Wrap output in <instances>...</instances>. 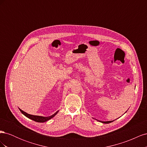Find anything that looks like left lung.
Segmentation results:
<instances>
[{
    "mask_svg": "<svg viewBox=\"0 0 147 147\" xmlns=\"http://www.w3.org/2000/svg\"><path fill=\"white\" fill-rule=\"evenodd\" d=\"M125 112V113H126ZM97 121H99V122H101V123H105V124H108V123H112V122H113V121H115V120H113V121H99V120H97V119H96Z\"/></svg>",
    "mask_w": 147,
    "mask_h": 147,
    "instance_id": "8db88e82",
    "label": "left lung"
}]
</instances>
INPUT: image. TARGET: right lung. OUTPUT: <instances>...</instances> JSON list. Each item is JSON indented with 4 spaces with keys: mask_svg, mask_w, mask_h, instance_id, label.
I'll use <instances>...</instances> for the list:
<instances>
[{
    "mask_svg": "<svg viewBox=\"0 0 147 147\" xmlns=\"http://www.w3.org/2000/svg\"><path fill=\"white\" fill-rule=\"evenodd\" d=\"M20 112L23 113L24 116H26V117H28V118L32 119V120H34V121H36V122H38V123H44V122H46L47 121H48V120H50V119H51L52 118L54 117L55 115L58 113L59 110L57 111V112L56 113H55L53 115H51V116L50 117H42V116H38V115H30L29 113H27L26 112H24L23 110H21L20 109H19Z\"/></svg>",
    "mask_w": 147,
    "mask_h": 147,
    "instance_id": "add662e5",
    "label": "right lung"
}]
</instances>
